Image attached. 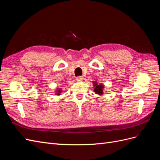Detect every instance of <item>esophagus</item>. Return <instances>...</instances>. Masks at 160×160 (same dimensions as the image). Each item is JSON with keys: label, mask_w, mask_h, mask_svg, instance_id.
Instances as JSON below:
<instances>
[{"label": "esophagus", "mask_w": 160, "mask_h": 160, "mask_svg": "<svg viewBox=\"0 0 160 160\" xmlns=\"http://www.w3.org/2000/svg\"><path fill=\"white\" fill-rule=\"evenodd\" d=\"M83 76H78V77H76V80L77 81H82L83 80Z\"/></svg>", "instance_id": "1"}]
</instances>
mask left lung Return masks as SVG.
Instances as JSON below:
<instances>
[{
    "instance_id": "left-lung-1",
    "label": "left lung",
    "mask_w": 160,
    "mask_h": 160,
    "mask_svg": "<svg viewBox=\"0 0 160 160\" xmlns=\"http://www.w3.org/2000/svg\"><path fill=\"white\" fill-rule=\"evenodd\" d=\"M95 88V89H94V91L95 93L98 94V95H103V89L104 88L103 85H101V84H99L98 85L97 83H94V85H93Z\"/></svg>"
}]
</instances>
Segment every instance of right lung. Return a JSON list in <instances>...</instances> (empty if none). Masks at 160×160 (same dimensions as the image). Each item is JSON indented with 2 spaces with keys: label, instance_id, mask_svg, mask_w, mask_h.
<instances>
[{
  "label": "right lung",
  "instance_id": "right-lung-1",
  "mask_svg": "<svg viewBox=\"0 0 160 160\" xmlns=\"http://www.w3.org/2000/svg\"><path fill=\"white\" fill-rule=\"evenodd\" d=\"M57 95H60V93H61V90L59 89H58V91H57Z\"/></svg>",
  "mask_w": 160,
  "mask_h": 160
}]
</instances>
